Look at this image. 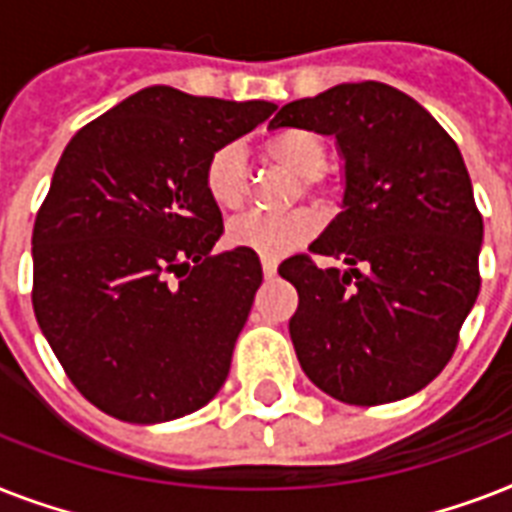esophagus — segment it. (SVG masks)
I'll return each instance as SVG.
<instances>
[{"label":"esophagus","mask_w":512,"mask_h":512,"mask_svg":"<svg viewBox=\"0 0 512 512\" xmlns=\"http://www.w3.org/2000/svg\"><path fill=\"white\" fill-rule=\"evenodd\" d=\"M276 268H279L276 257H263V273L268 276V279H273V276H276Z\"/></svg>","instance_id":"34e87169"}]
</instances>
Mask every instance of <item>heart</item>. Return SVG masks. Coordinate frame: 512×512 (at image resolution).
Here are the masks:
<instances>
[{"label": "heart", "instance_id": "1", "mask_svg": "<svg viewBox=\"0 0 512 512\" xmlns=\"http://www.w3.org/2000/svg\"><path fill=\"white\" fill-rule=\"evenodd\" d=\"M263 156L273 164L287 167L297 177H303V185L319 188L321 175L327 164V143L321 135L303 127H289L268 135L263 140ZM204 188L207 196L220 209H239L249 196L247 159L239 146H220L204 164ZM321 231V217L308 207L292 209L284 215H249L233 220L228 228V241L233 247L249 249L260 257H284L292 249L303 247Z\"/></svg>", "mask_w": 512, "mask_h": 512}]
</instances>
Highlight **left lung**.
Here are the masks:
<instances>
[{"label": "left lung", "mask_w": 512, "mask_h": 512, "mask_svg": "<svg viewBox=\"0 0 512 512\" xmlns=\"http://www.w3.org/2000/svg\"><path fill=\"white\" fill-rule=\"evenodd\" d=\"M335 135L345 159L342 212L311 255L279 265L300 305L289 319L297 361L342 404H390L436 380L481 289L484 220L449 132L406 92L337 84L292 100L268 124Z\"/></svg>", "instance_id": "left-lung-1"}]
</instances>
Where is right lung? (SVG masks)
<instances>
[{
	"instance_id": "1",
	"label": "right lung",
	"mask_w": 512,
	"mask_h": 512,
	"mask_svg": "<svg viewBox=\"0 0 512 512\" xmlns=\"http://www.w3.org/2000/svg\"><path fill=\"white\" fill-rule=\"evenodd\" d=\"M273 103L146 87L84 124L36 212V321L90 404L170 422L223 388L263 281L255 252L212 255L220 207L204 164Z\"/></svg>"
}]
</instances>
